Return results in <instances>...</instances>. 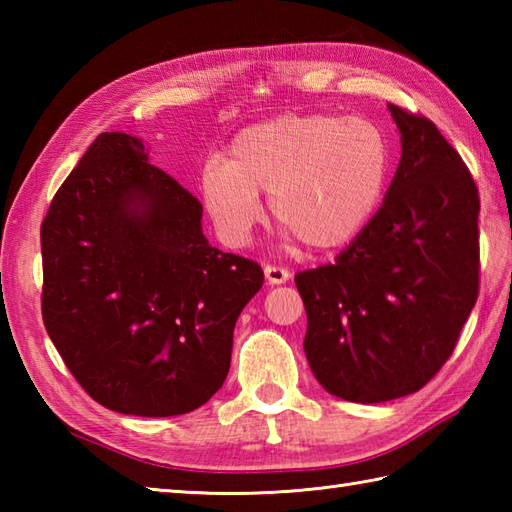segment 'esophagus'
<instances>
[{
	"label": "esophagus",
	"instance_id": "obj_1",
	"mask_svg": "<svg viewBox=\"0 0 512 512\" xmlns=\"http://www.w3.org/2000/svg\"><path fill=\"white\" fill-rule=\"evenodd\" d=\"M264 275H266L268 286H281V284H286V281L290 279V270L279 268V266H266L264 268Z\"/></svg>",
	"mask_w": 512,
	"mask_h": 512
}]
</instances>
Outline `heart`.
I'll return each mask as SVG.
<instances>
[{"mask_svg": "<svg viewBox=\"0 0 512 512\" xmlns=\"http://www.w3.org/2000/svg\"><path fill=\"white\" fill-rule=\"evenodd\" d=\"M391 171L383 129L334 114L279 116L250 125L224 162L206 160L198 193L228 246L248 242L270 193L275 222L312 250L345 246L372 220Z\"/></svg>", "mask_w": 512, "mask_h": 512, "instance_id": "obj_1", "label": "heart"}]
</instances>
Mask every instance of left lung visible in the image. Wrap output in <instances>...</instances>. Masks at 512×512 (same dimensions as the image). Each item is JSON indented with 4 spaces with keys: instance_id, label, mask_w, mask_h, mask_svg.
<instances>
[{
    "instance_id": "1",
    "label": "left lung",
    "mask_w": 512,
    "mask_h": 512,
    "mask_svg": "<svg viewBox=\"0 0 512 512\" xmlns=\"http://www.w3.org/2000/svg\"><path fill=\"white\" fill-rule=\"evenodd\" d=\"M400 162L383 206L334 264L295 277L303 350L328 394L387 402L447 363L480 286V195L438 127L387 105Z\"/></svg>"
}]
</instances>
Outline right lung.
<instances>
[{"label": "right lung", "mask_w": 512, "mask_h": 512, "mask_svg": "<svg viewBox=\"0 0 512 512\" xmlns=\"http://www.w3.org/2000/svg\"><path fill=\"white\" fill-rule=\"evenodd\" d=\"M41 257L48 336L81 387L125 416L202 407L264 284L255 262L209 244L202 204L123 132L96 138L61 184Z\"/></svg>", "instance_id": "1"}]
</instances>
